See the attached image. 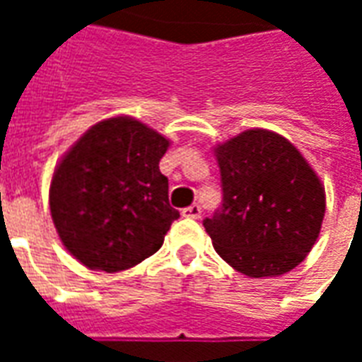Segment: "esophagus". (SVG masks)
Here are the masks:
<instances>
[{"label":"esophagus","instance_id":"obj_1","mask_svg":"<svg viewBox=\"0 0 362 362\" xmlns=\"http://www.w3.org/2000/svg\"><path fill=\"white\" fill-rule=\"evenodd\" d=\"M182 215H184V217H188V219H199V215H202V207H199V205H188V207H184V209H182Z\"/></svg>","mask_w":362,"mask_h":362}]
</instances>
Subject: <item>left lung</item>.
<instances>
[{
    "instance_id": "left-lung-1",
    "label": "left lung",
    "mask_w": 362,
    "mask_h": 362,
    "mask_svg": "<svg viewBox=\"0 0 362 362\" xmlns=\"http://www.w3.org/2000/svg\"><path fill=\"white\" fill-rule=\"evenodd\" d=\"M223 204L204 221L221 258L248 277L295 269L316 243L326 213L322 182L293 143L246 129L215 147Z\"/></svg>"
}]
</instances>
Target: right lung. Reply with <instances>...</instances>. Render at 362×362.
Listing matches in <instances>:
<instances>
[{"instance_id": "1", "label": "right lung", "mask_w": 362, "mask_h": 362, "mask_svg": "<svg viewBox=\"0 0 362 362\" xmlns=\"http://www.w3.org/2000/svg\"><path fill=\"white\" fill-rule=\"evenodd\" d=\"M168 145L139 119L116 116L87 129L59 160L50 213L64 246L83 266L122 272L163 246L180 217L158 170Z\"/></svg>"}]
</instances>
